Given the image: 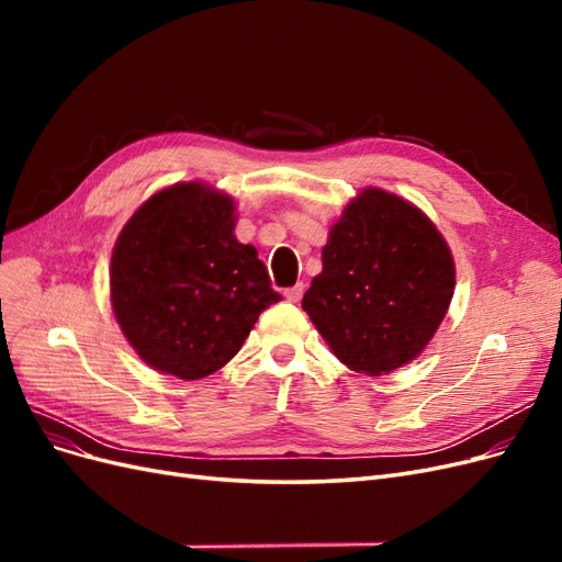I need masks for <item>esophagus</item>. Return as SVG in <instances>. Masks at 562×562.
Segmentation results:
<instances>
[{
	"mask_svg": "<svg viewBox=\"0 0 562 562\" xmlns=\"http://www.w3.org/2000/svg\"><path fill=\"white\" fill-rule=\"evenodd\" d=\"M302 295H304V285H302V283H297V285H293V288H288V291H285V300H288V302H300Z\"/></svg>",
	"mask_w": 562,
	"mask_h": 562,
	"instance_id": "esophagus-1",
	"label": "esophagus"
}]
</instances>
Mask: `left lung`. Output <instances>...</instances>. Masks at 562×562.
<instances>
[{
    "label": "left lung",
    "mask_w": 562,
    "mask_h": 562,
    "mask_svg": "<svg viewBox=\"0 0 562 562\" xmlns=\"http://www.w3.org/2000/svg\"><path fill=\"white\" fill-rule=\"evenodd\" d=\"M321 262L302 310L339 361L372 378L417 359L454 293L452 252L436 225L378 187L330 227Z\"/></svg>",
    "instance_id": "8db88e82"
}]
</instances>
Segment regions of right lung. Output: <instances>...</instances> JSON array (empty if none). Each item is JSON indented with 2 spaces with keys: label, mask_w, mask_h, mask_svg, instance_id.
<instances>
[{
  "label": "right lung",
  "mask_w": 562,
  "mask_h": 562,
  "mask_svg": "<svg viewBox=\"0 0 562 562\" xmlns=\"http://www.w3.org/2000/svg\"><path fill=\"white\" fill-rule=\"evenodd\" d=\"M234 199L201 182L149 196L112 250L119 328L166 375L201 380L229 363L281 300L252 246L234 236Z\"/></svg>",
  "instance_id": "right-lung-1"
}]
</instances>
